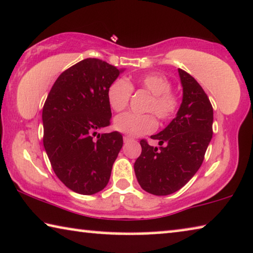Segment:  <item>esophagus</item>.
Wrapping results in <instances>:
<instances>
[{
	"mask_svg": "<svg viewBox=\"0 0 253 253\" xmlns=\"http://www.w3.org/2000/svg\"><path fill=\"white\" fill-rule=\"evenodd\" d=\"M131 139H132V138H131L130 135H124V137H123V140H124V142H127V141H130Z\"/></svg>",
	"mask_w": 253,
	"mask_h": 253,
	"instance_id": "1",
	"label": "esophagus"
}]
</instances>
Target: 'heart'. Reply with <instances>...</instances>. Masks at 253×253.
Listing matches in <instances>:
<instances>
[{
    "mask_svg": "<svg viewBox=\"0 0 253 253\" xmlns=\"http://www.w3.org/2000/svg\"><path fill=\"white\" fill-rule=\"evenodd\" d=\"M135 84L151 93L146 111L152 112L161 120H167L174 114L178 108V97L172 92L171 83L166 76L160 74L141 75ZM133 87L126 79H118L107 89V101L115 112H122L129 104ZM115 130L129 135H141L156 129V120L153 114L124 113L114 120Z\"/></svg>",
    "mask_w": 253,
    "mask_h": 253,
    "instance_id": "b5f03b06",
    "label": "heart"
}]
</instances>
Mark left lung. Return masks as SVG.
<instances>
[{
	"label": "left lung",
	"mask_w": 253,
	"mask_h": 253,
	"mask_svg": "<svg viewBox=\"0 0 253 253\" xmlns=\"http://www.w3.org/2000/svg\"><path fill=\"white\" fill-rule=\"evenodd\" d=\"M182 100L175 118L161 132L153 147L141 140L134 173L141 188L153 195H169L187 184L202 166L212 139L213 109L207 93L193 76L179 68Z\"/></svg>",
	"instance_id": "1"
}]
</instances>
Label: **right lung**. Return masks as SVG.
Wrapping results in <instances>:
<instances>
[{"instance_id": "add662e5", "label": "right lung", "mask_w": 253, "mask_h": 253, "mask_svg": "<svg viewBox=\"0 0 253 253\" xmlns=\"http://www.w3.org/2000/svg\"><path fill=\"white\" fill-rule=\"evenodd\" d=\"M122 72L96 58L83 59L61 73L43 106V145L51 167L66 187L82 195L107 186L123 146L118 131L98 133L111 123L107 89Z\"/></svg>"}]
</instances>
